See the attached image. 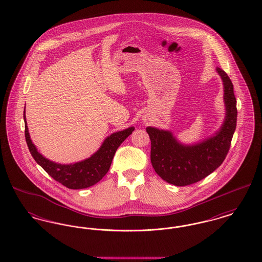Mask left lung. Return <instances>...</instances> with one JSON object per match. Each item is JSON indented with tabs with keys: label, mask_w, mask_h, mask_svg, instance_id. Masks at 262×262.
<instances>
[{
	"label": "left lung",
	"mask_w": 262,
	"mask_h": 262,
	"mask_svg": "<svg viewBox=\"0 0 262 262\" xmlns=\"http://www.w3.org/2000/svg\"><path fill=\"white\" fill-rule=\"evenodd\" d=\"M224 86L225 119L215 134L196 143H182L172 132L147 126L151 140V163L155 172L177 187L200 182L225 160L237 125V100L234 86L223 70L216 68Z\"/></svg>",
	"instance_id": "8db88e82"
}]
</instances>
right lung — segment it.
Here are the masks:
<instances>
[{
	"instance_id": "1",
	"label": "right lung",
	"mask_w": 262,
	"mask_h": 262,
	"mask_svg": "<svg viewBox=\"0 0 262 262\" xmlns=\"http://www.w3.org/2000/svg\"><path fill=\"white\" fill-rule=\"evenodd\" d=\"M24 120L26 143L34 160L55 181L72 189L86 188L101 181L110 169L116 150L124 142L125 138L132 135L135 130L134 126H129L123 130L114 133L111 136L105 138L99 149L82 161L71 164H60L51 161L44 157L40 152H38L36 146L33 144L29 136L25 119V109L24 111Z\"/></svg>"
}]
</instances>
